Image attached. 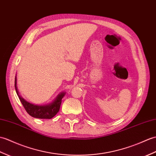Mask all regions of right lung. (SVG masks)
<instances>
[{
	"instance_id": "add662e5",
	"label": "right lung",
	"mask_w": 156,
	"mask_h": 156,
	"mask_svg": "<svg viewBox=\"0 0 156 156\" xmlns=\"http://www.w3.org/2000/svg\"><path fill=\"white\" fill-rule=\"evenodd\" d=\"M14 83H15L14 86H15L16 92L21 103L23 105L24 109L26 110L27 113L31 116L40 119H51L59 112L62 99L63 98L66 92H61L59 94L56 98V99L50 104L38 106V105L29 103L19 94V92L16 86V76L15 77Z\"/></svg>"
}]
</instances>
